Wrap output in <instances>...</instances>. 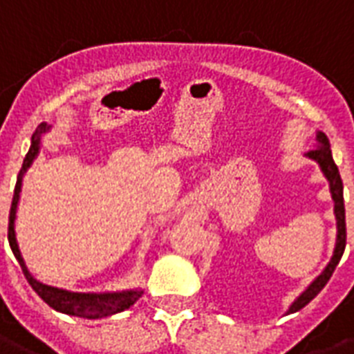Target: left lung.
<instances>
[{"instance_id":"1","label":"left lung","mask_w":354,"mask_h":354,"mask_svg":"<svg viewBox=\"0 0 354 354\" xmlns=\"http://www.w3.org/2000/svg\"><path fill=\"white\" fill-rule=\"evenodd\" d=\"M315 141H317V148L310 150V152L304 153V158L312 159L317 163V167L323 172V176L327 178L328 182V191H330V198L334 202V217H336V243H334L333 256H330V261H328L325 269L321 271L317 277H315L312 282L308 284V288L297 297L295 301L290 304V308L286 314H295L301 308H304L306 304L314 299L317 293H319L325 284L328 282V279L333 277L334 269L342 260L345 250V206H344V183H342V178H339V171L336 163L333 159V152H330V142H328V137L323 131H317L315 133Z\"/></svg>"}]
</instances>
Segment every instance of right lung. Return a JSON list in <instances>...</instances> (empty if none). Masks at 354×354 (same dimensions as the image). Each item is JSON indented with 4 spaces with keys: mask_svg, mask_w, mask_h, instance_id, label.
I'll return each instance as SVG.
<instances>
[{
    "mask_svg": "<svg viewBox=\"0 0 354 354\" xmlns=\"http://www.w3.org/2000/svg\"><path fill=\"white\" fill-rule=\"evenodd\" d=\"M51 129L48 122H42L39 128L35 129L33 137H31V147L27 152L24 163H21L20 174L16 180L15 196H12V206H10V217H9V243L10 249L15 252L16 260L20 263L21 271L26 274L27 282L31 284L39 297L46 304H50L51 308L57 310L61 314L75 315V317H85V319H98V317H105V315H113L122 312V310L129 308L131 304H135L145 291L137 286L131 290H120V291H70L63 290V288H55V286H48L44 282H40L33 277V273L29 271L24 256H21L20 245H18V237H16V215H18V204H20L21 196V185H24V176L29 167L33 165V161L39 158L40 147H42V137Z\"/></svg>",
    "mask_w": 354,
    "mask_h": 354,
    "instance_id": "right-lung-1",
    "label": "right lung"
}]
</instances>
